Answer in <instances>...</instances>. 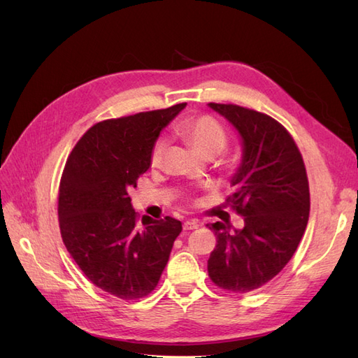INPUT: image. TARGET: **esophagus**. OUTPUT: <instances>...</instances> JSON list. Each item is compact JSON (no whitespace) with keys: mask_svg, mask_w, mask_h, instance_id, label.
I'll return each mask as SVG.
<instances>
[{"mask_svg":"<svg viewBox=\"0 0 358 358\" xmlns=\"http://www.w3.org/2000/svg\"><path fill=\"white\" fill-rule=\"evenodd\" d=\"M199 227H200V224L196 220H191V221L183 222V230H196V229H199Z\"/></svg>","mask_w":358,"mask_h":358,"instance_id":"esophagus-1","label":"esophagus"}]
</instances>
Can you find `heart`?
Here are the masks:
<instances>
[{
	"label": "heart",
	"mask_w": 358,
	"mask_h": 358,
	"mask_svg": "<svg viewBox=\"0 0 358 358\" xmlns=\"http://www.w3.org/2000/svg\"><path fill=\"white\" fill-rule=\"evenodd\" d=\"M182 131L188 138L189 145L197 154H215L218 155L227 145V133L222 125L215 121L210 116H200L196 119H188V121L182 125ZM166 138L157 140V143L150 152V164L154 167L161 164L162 155H164L166 149Z\"/></svg>",
	"instance_id": "b5f03b06"
}]
</instances>
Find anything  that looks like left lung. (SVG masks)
Returning a JSON list of instances; mask_svg holds the SVG:
<instances>
[{"label": "left lung", "mask_w": 358, "mask_h": 358, "mask_svg": "<svg viewBox=\"0 0 358 358\" xmlns=\"http://www.w3.org/2000/svg\"><path fill=\"white\" fill-rule=\"evenodd\" d=\"M241 137V164L227 203L243 215V229L215 222L208 262L213 282L236 294L273 279L294 255L309 220V183L300 150L270 116L236 104H208Z\"/></svg>", "instance_id": "obj_1"}]
</instances>
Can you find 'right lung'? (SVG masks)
Instances as JSON below:
<instances>
[{
    "label": "right lung",
    "instance_id": "1",
    "mask_svg": "<svg viewBox=\"0 0 358 358\" xmlns=\"http://www.w3.org/2000/svg\"><path fill=\"white\" fill-rule=\"evenodd\" d=\"M187 103L95 124L64 169L58 216L64 245L94 285L119 299L148 296L167 266L182 222L143 216L128 191L150 167V152Z\"/></svg>",
    "mask_w": 358,
    "mask_h": 358
}]
</instances>
